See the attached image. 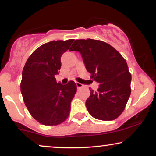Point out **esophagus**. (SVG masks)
Wrapping results in <instances>:
<instances>
[{"instance_id":"34e87169","label":"esophagus","mask_w":156,"mask_h":156,"mask_svg":"<svg viewBox=\"0 0 156 156\" xmlns=\"http://www.w3.org/2000/svg\"><path fill=\"white\" fill-rule=\"evenodd\" d=\"M76 87H77V89L82 88V87H84V85H83L82 84H81V83H80V82H76Z\"/></svg>"}]
</instances>
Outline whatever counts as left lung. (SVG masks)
I'll return each mask as SVG.
<instances>
[{"instance_id": "obj_1", "label": "left lung", "mask_w": 156, "mask_h": 156, "mask_svg": "<svg viewBox=\"0 0 156 156\" xmlns=\"http://www.w3.org/2000/svg\"><path fill=\"white\" fill-rule=\"evenodd\" d=\"M69 50L80 53L91 78L100 84L97 91L90 89L86 101L89 114L102 121L116 119L131 94V75L126 61L112 46L100 40H76Z\"/></svg>"}]
</instances>
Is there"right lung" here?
<instances>
[{
    "instance_id": "1",
    "label": "right lung",
    "mask_w": 156,
    "mask_h": 156,
    "mask_svg": "<svg viewBox=\"0 0 156 156\" xmlns=\"http://www.w3.org/2000/svg\"><path fill=\"white\" fill-rule=\"evenodd\" d=\"M74 40H53L39 47L29 57L23 68L20 83L25 106L35 120L45 126L65 121L76 91L73 81L57 82L55 76L61 67V57Z\"/></svg>"
}]
</instances>
